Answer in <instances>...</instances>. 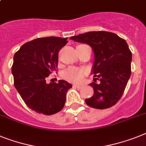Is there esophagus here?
Returning a JSON list of instances; mask_svg holds the SVG:
<instances>
[{"instance_id": "34e87169", "label": "esophagus", "mask_w": 146, "mask_h": 146, "mask_svg": "<svg viewBox=\"0 0 146 146\" xmlns=\"http://www.w3.org/2000/svg\"><path fill=\"white\" fill-rule=\"evenodd\" d=\"M73 87L77 89H81V88H82V86H81V85H78V84H73Z\"/></svg>"}]
</instances>
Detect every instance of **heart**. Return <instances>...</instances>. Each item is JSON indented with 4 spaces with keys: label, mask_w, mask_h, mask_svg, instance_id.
<instances>
[{
    "label": "heart",
    "mask_w": 146,
    "mask_h": 146,
    "mask_svg": "<svg viewBox=\"0 0 146 146\" xmlns=\"http://www.w3.org/2000/svg\"><path fill=\"white\" fill-rule=\"evenodd\" d=\"M86 73L87 70L85 69L71 67L64 71L63 77L70 82L79 83L82 81L83 78Z\"/></svg>",
    "instance_id": "1"
}]
</instances>
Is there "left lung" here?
I'll list each match as a JSON object with an SVG mask.
<instances>
[{
  "label": "left lung",
  "mask_w": 146,
  "mask_h": 146,
  "mask_svg": "<svg viewBox=\"0 0 146 146\" xmlns=\"http://www.w3.org/2000/svg\"><path fill=\"white\" fill-rule=\"evenodd\" d=\"M71 40L87 44L94 53L92 73L94 82L89 85L94 95L85 100L88 106L96 109L112 107L124 93L131 76L132 53L124 39L106 31H93L72 36ZM96 80L100 82L96 83Z\"/></svg>",
  "instance_id": "1"
}]
</instances>
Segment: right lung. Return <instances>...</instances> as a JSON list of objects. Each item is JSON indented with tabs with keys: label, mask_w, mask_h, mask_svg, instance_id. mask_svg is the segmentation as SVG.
<instances>
[{
	"label": "right lung",
	"mask_w": 146,
	"mask_h": 146,
	"mask_svg": "<svg viewBox=\"0 0 146 146\" xmlns=\"http://www.w3.org/2000/svg\"><path fill=\"white\" fill-rule=\"evenodd\" d=\"M67 38H40L26 43L15 52L12 73L22 100L38 113L52 115L62 111L72 84L64 80L49 84L46 78L58 67L60 49Z\"/></svg>",
	"instance_id": "obj_1"
}]
</instances>
